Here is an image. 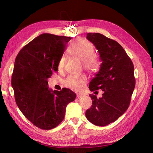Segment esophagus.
I'll list each match as a JSON object with an SVG mask.
<instances>
[{"instance_id": "esophagus-1", "label": "esophagus", "mask_w": 153, "mask_h": 153, "mask_svg": "<svg viewBox=\"0 0 153 153\" xmlns=\"http://www.w3.org/2000/svg\"><path fill=\"white\" fill-rule=\"evenodd\" d=\"M76 96H77V98H78V99H80V98H82L83 96H84V95H83V94H81V93H78L77 95H76Z\"/></svg>"}]
</instances>
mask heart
<instances>
[{"label":"heart","mask_w":153,"mask_h":153,"mask_svg":"<svg viewBox=\"0 0 153 153\" xmlns=\"http://www.w3.org/2000/svg\"><path fill=\"white\" fill-rule=\"evenodd\" d=\"M69 53L83 61L84 68L89 72L94 73L98 70L100 63L94 55V46L87 39L79 38L72 41L68 47ZM66 57L62 56L58 62L59 70L62 71L65 66ZM87 82L85 75H70L65 80V85L74 91H80L84 88Z\"/></svg>","instance_id":"heart-1"}]
</instances>
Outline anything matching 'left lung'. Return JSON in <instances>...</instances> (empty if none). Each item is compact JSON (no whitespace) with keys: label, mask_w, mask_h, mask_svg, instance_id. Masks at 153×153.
<instances>
[{"label":"left lung","mask_w":153,"mask_h":153,"mask_svg":"<svg viewBox=\"0 0 153 153\" xmlns=\"http://www.w3.org/2000/svg\"><path fill=\"white\" fill-rule=\"evenodd\" d=\"M87 39L98 50L101 64L89 86L101 89V98L90 94L92 104L85 112L89 121L98 126L112 123L126 112L135 86L134 66L121 45L100 33H87Z\"/></svg>","instance_id":"left-lung-1"}]
</instances>
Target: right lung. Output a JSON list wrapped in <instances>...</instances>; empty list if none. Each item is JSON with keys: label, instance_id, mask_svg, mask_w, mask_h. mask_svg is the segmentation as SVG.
Here are the masks:
<instances>
[{"label": "right lung", "instance_id": "add662e5", "mask_svg": "<svg viewBox=\"0 0 153 153\" xmlns=\"http://www.w3.org/2000/svg\"><path fill=\"white\" fill-rule=\"evenodd\" d=\"M71 39L42 34L23 47L15 59L11 85L16 103L27 119L42 129L57 126L64 118L67 105L76 98L66 88L48 89L47 82L57 71L59 59Z\"/></svg>", "mask_w": 153, "mask_h": 153}]
</instances>
